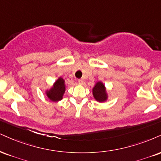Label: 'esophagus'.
I'll return each mask as SVG.
<instances>
[{"label": "esophagus", "mask_w": 161, "mask_h": 161, "mask_svg": "<svg viewBox=\"0 0 161 161\" xmlns=\"http://www.w3.org/2000/svg\"><path fill=\"white\" fill-rule=\"evenodd\" d=\"M78 82L79 83V84L82 85L83 83H84V80H83L82 79H79V80H78Z\"/></svg>", "instance_id": "1"}]
</instances>
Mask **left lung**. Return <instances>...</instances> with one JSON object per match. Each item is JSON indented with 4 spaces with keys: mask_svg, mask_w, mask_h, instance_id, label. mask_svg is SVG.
Masks as SVG:
<instances>
[{
    "mask_svg": "<svg viewBox=\"0 0 161 161\" xmlns=\"http://www.w3.org/2000/svg\"><path fill=\"white\" fill-rule=\"evenodd\" d=\"M92 94L94 100L99 103H104L109 99V94L105 85L101 81H98L95 83L92 88Z\"/></svg>",
    "mask_w": 161,
    "mask_h": 161,
    "instance_id": "left-lung-1",
    "label": "left lung"
}]
</instances>
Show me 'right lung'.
Returning a JSON list of instances; mask_svg holds the SVG:
<instances>
[{
    "instance_id": "1",
    "label": "right lung",
    "mask_w": 161,
    "mask_h": 161,
    "mask_svg": "<svg viewBox=\"0 0 161 161\" xmlns=\"http://www.w3.org/2000/svg\"><path fill=\"white\" fill-rule=\"evenodd\" d=\"M66 91L65 80L60 76L49 89L45 91L46 97L52 102H58L63 99Z\"/></svg>"
}]
</instances>
